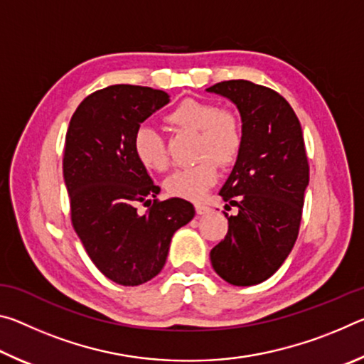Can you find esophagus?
I'll list each match as a JSON object with an SVG mask.
<instances>
[{
    "mask_svg": "<svg viewBox=\"0 0 364 364\" xmlns=\"http://www.w3.org/2000/svg\"><path fill=\"white\" fill-rule=\"evenodd\" d=\"M196 212L199 215H205V213L210 212V207H207L204 204H196Z\"/></svg>",
    "mask_w": 364,
    "mask_h": 364,
    "instance_id": "1",
    "label": "esophagus"
}]
</instances>
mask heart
Segmentation results:
<instances>
[{
  "label": "heart",
  "instance_id": "obj_1",
  "mask_svg": "<svg viewBox=\"0 0 364 364\" xmlns=\"http://www.w3.org/2000/svg\"><path fill=\"white\" fill-rule=\"evenodd\" d=\"M165 122L178 130L197 132V151L205 157L199 164L176 170L165 180V189L171 196L199 200L218 180V159L230 165L242 147V125L231 109H218L210 101L186 97L165 115ZM133 152L144 168L162 171L168 157L164 139L151 127H139L133 134Z\"/></svg>",
  "mask_w": 364,
  "mask_h": 364
}]
</instances>
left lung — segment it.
Returning a JSON list of instances; mask_svg holds the SVG:
<instances>
[{
  "instance_id": "1",
  "label": "left lung",
  "mask_w": 364,
  "mask_h": 364,
  "mask_svg": "<svg viewBox=\"0 0 364 364\" xmlns=\"http://www.w3.org/2000/svg\"><path fill=\"white\" fill-rule=\"evenodd\" d=\"M207 91L236 104L242 120L241 152L220 191L237 215L225 213L228 232L210 250L212 267L232 286L260 284L297 241L310 180L304 133L291 104L267 86L230 80Z\"/></svg>"
}]
</instances>
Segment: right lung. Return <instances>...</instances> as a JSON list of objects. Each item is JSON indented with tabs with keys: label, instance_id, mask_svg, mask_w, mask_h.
I'll use <instances>...</instances> for the list:
<instances>
[{
	"label": "right lung",
	"instance_id": "right-lung-1",
	"mask_svg": "<svg viewBox=\"0 0 364 364\" xmlns=\"http://www.w3.org/2000/svg\"><path fill=\"white\" fill-rule=\"evenodd\" d=\"M170 102L162 90L112 85L85 97L64 146L70 218L96 268L120 286H139L162 271L176 230L194 217L191 202L157 200L160 188L133 152V134ZM150 207L141 215L136 207Z\"/></svg>",
	"mask_w": 364,
	"mask_h": 364
}]
</instances>
